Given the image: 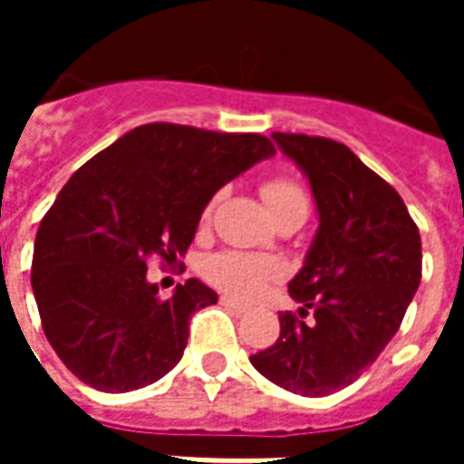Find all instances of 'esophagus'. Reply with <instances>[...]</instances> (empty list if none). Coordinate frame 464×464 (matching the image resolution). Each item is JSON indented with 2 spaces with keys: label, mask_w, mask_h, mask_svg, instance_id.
<instances>
[{
  "label": "esophagus",
  "mask_w": 464,
  "mask_h": 464,
  "mask_svg": "<svg viewBox=\"0 0 464 464\" xmlns=\"http://www.w3.org/2000/svg\"><path fill=\"white\" fill-rule=\"evenodd\" d=\"M221 305H226V308H231L236 313H248V305L238 301V298H231V295H221Z\"/></svg>",
  "instance_id": "1"
}]
</instances>
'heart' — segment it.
Segmentation results:
<instances>
[{"instance_id":"heart-1","label":"heart","mask_w":464,"mask_h":464,"mask_svg":"<svg viewBox=\"0 0 464 464\" xmlns=\"http://www.w3.org/2000/svg\"><path fill=\"white\" fill-rule=\"evenodd\" d=\"M261 193L271 208L273 218L283 216V213H305L308 216V193L291 176H273L268 181H263ZM211 206L206 208V216L211 213ZM278 273H281V266L268 256H258V253L223 251L203 263V276L213 285H218L221 291L233 293V295H241V298L258 295Z\"/></svg>"}]
</instances>
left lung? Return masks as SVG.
I'll use <instances>...</instances> for the list:
<instances>
[{
  "label": "left lung",
  "instance_id": "obj_1",
  "mask_svg": "<svg viewBox=\"0 0 464 464\" xmlns=\"http://www.w3.org/2000/svg\"><path fill=\"white\" fill-rule=\"evenodd\" d=\"M273 139L308 176L321 226L288 283L301 311L281 313V338L251 362L281 388L323 398L358 380L398 333L422 278V243L400 193L345 143Z\"/></svg>",
  "mask_w": 464,
  "mask_h": 464
}]
</instances>
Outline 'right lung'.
I'll return each mask as SVG.
<instances>
[{
    "mask_svg": "<svg viewBox=\"0 0 464 464\" xmlns=\"http://www.w3.org/2000/svg\"><path fill=\"white\" fill-rule=\"evenodd\" d=\"M273 153L261 133L143 123L66 181L36 231L32 288L46 341L76 378L129 392L181 360L191 315L218 295L191 278L163 301L149 261H179L213 193Z\"/></svg>",
    "mask_w": 464,
    "mask_h": 464,
    "instance_id": "obj_1",
    "label": "right lung"
}]
</instances>
